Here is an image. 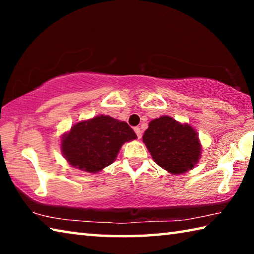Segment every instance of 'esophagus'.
I'll return each instance as SVG.
<instances>
[{"mask_svg": "<svg viewBox=\"0 0 254 254\" xmlns=\"http://www.w3.org/2000/svg\"><path fill=\"white\" fill-rule=\"evenodd\" d=\"M134 132H135V134L137 135V137H139V139H141V128L140 127H134Z\"/></svg>", "mask_w": 254, "mask_h": 254, "instance_id": "34e87169", "label": "esophagus"}]
</instances>
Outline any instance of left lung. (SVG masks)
Here are the masks:
<instances>
[{
  "label": "left lung",
  "mask_w": 254,
  "mask_h": 254,
  "mask_svg": "<svg viewBox=\"0 0 254 254\" xmlns=\"http://www.w3.org/2000/svg\"><path fill=\"white\" fill-rule=\"evenodd\" d=\"M142 139L154 162L174 175L192 169L200 157L197 132L170 117L152 120Z\"/></svg>",
  "instance_id": "left-lung-1"
}]
</instances>
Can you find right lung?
<instances>
[{
	"label": "right lung",
	"mask_w": 254,
	"mask_h": 254,
	"mask_svg": "<svg viewBox=\"0 0 254 254\" xmlns=\"http://www.w3.org/2000/svg\"><path fill=\"white\" fill-rule=\"evenodd\" d=\"M134 139L136 134L127 122L100 115L71 127L63 137L62 151L75 168L97 173L115 160L124 142Z\"/></svg>",
	"instance_id": "add662e5"
}]
</instances>
